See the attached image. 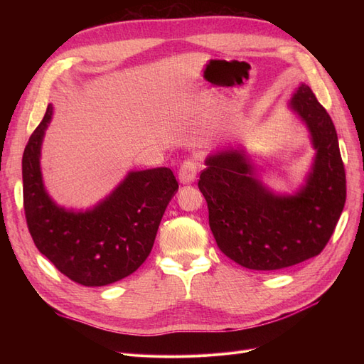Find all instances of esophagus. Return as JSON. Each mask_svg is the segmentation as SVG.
Returning a JSON list of instances; mask_svg holds the SVG:
<instances>
[{"instance_id": "esophagus-1", "label": "esophagus", "mask_w": 364, "mask_h": 364, "mask_svg": "<svg viewBox=\"0 0 364 364\" xmlns=\"http://www.w3.org/2000/svg\"><path fill=\"white\" fill-rule=\"evenodd\" d=\"M197 170H199V162L193 158L185 159L179 168V181L181 183H191L196 179Z\"/></svg>"}]
</instances>
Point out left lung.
Returning a JSON list of instances; mask_svg holds the SVG:
<instances>
[{
	"mask_svg": "<svg viewBox=\"0 0 364 364\" xmlns=\"http://www.w3.org/2000/svg\"><path fill=\"white\" fill-rule=\"evenodd\" d=\"M291 106L310 129L317 150L313 171L296 196L269 193L234 150L209 156L200 173L199 190L217 246L246 269L279 270L318 255L346 202V174L331 117L304 83Z\"/></svg>",
	"mask_w": 364,
	"mask_h": 364,
	"instance_id": "obj_1",
	"label": "left lung"
}]
</instances>
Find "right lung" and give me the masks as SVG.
<instances>
[{
  "instance_id": "obj_1",
  "label": "right lung",
  "mask_w": 364,
  "mask_h": 364,
  "mask_svg": "<svg viewBox=\"0 0 364 364\" xmlns=\"http://www.w3.org/2000/svg\"><path fill=\"white\" fill-rule=\"evenodd\" d=\"M53 114L48 105L23 155L24 213L42 255L86 287H102L134 273L150 255L161 218L179 185L170 168L132 171L92 211H65L51 202L39 168L41 144Z\"/></svg>"
}]
</instances>
